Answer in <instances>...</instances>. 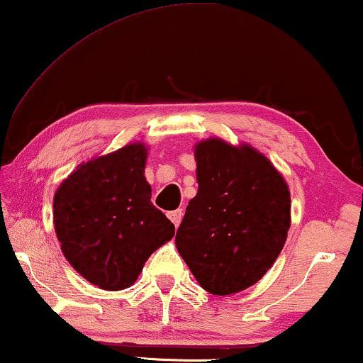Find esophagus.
Listing matches in <instances>:
<instances>
[{
    "mask_svg": "<svg viewBox=\"0 0 363 363\" xmlns=\"http://www.w3.org/2000/svg\"><path fill=\"white\" fill-rule=\"evenodd\" d=\"M182 216H183V211H182V210H175V211L168 213V218H170V221H172L175 226L180 225Z\"/></svg>",
    "mask_w": 363,
    "mask_h": 363,
    "instance_id": "obj_1",
    "label": "esophagus"
}]
</instances>
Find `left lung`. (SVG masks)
<instances>
[{
    "mask_svg": "<svg viewBox=\"0 0 363 363\" xmlns=\"http://www.w3.org/2000/svg\"><path fill=\"white\" fill-rule=\"evenodd\" d=\"M198 193L177 231V250L203 289L228 296L274 264L291 226L281 173L251 147L210 138L196 145Z\"/></svg>",
    "mask_w": 363,
    "mask_h": 363,
    "instance_id": "obj_1",
    "label": "left lung"
}]
</instances>
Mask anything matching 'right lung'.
<instances>
[{
	"label": "right lung",
	"mask_w": 363,
	"mask_h": 363,
	"mask_svg": "<svg viewBox=\"0 0 363 363\" xmlns=\"http://www.w3.org/2000/svg\"><path fill=\"white\" fill-rule=\"evenodd\" d=\"M147 148L132 143L84 163L54 195V226L66 259L94 286L121 291L175 235L152 203Z\"/></svg>",
	"instance_id": "right-lung-1"
}]
</instances>
